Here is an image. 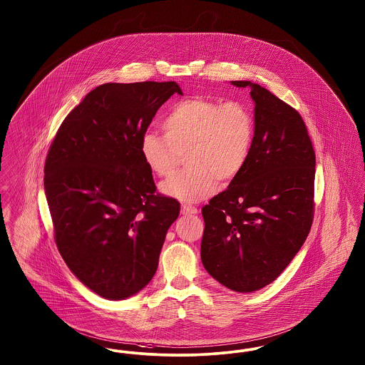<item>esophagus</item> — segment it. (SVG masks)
Returning <instances> with one entry per match:
<instances>
[{
  "instance_id": "obj_1",
  "label": "esophagus",
  "mask_w": 365,
  "mask_h": 365,
  "mask_svg": "<svg viewBox=\"0 0 365 365\" xmlns=\"http://www.w3.org/2000/svg\"><path fill=\"white\" fill-rule=\"evenodd\" d=\"M198 209L192 205H182V215H197Z\"/></svg>"
}]
</instances>
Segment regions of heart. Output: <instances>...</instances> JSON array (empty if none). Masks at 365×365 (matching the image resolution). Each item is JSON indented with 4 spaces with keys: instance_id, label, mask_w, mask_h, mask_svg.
<instances>
[{
    "instance_id": "obj_1",
    "label": "heart",
    "mask_w": 365,
    "mask_h": 365,
    "mask_svg": "<svg viewBox=\"0 0 365 365\" xmlns=\"http://www.w3.org/2000/svg\"><path fill=\"white\" fill-rule=\"evenodd\" d=\"M164 134L146 131L140 153L155 175H170L186 152L185 171L161 183L165 195L183 202L210 197L220 183H230L247 165L255 125L247 106L191 98L175 103L163 120Z\"/></svg>"
}]
</instances>
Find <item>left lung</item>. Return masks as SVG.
<instances>
[{"instance_id": "left-lung-1", "label": "left lung", "mask_w": 365, "mask_h": 365, "mask_svg": "<svg viewBox=\"0 0 365 365\" xmlns=\"http://www.w3.org/2000/svg\"><path fill=\"white\" fill-rule=\"evenodd\" d=\"M255 134L245 170L202 207L201 259L228 289L247 293L273 282L309 234L315 152L289 104L251 81Z\"/></svg>"}]
</instances>
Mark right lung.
Instances as JSON below:
<instances>
[{
  "label": "right lung",
  "mask_w": 365,
  "mask_h": 365,
  "mask_svg": "<svg viewBox=\"0 0 365 365\" xmlns=\"http://www.w3.org/2000/svg\"><path fill=\"white\" fill-rule=\"evenodd\" d=\"M175 81L107 83L63 119L44 164L59 254L87 288L122 300L155 276L179 202L156 192L140 141Z\"/></svg>",
  "instance_id": "right-lung-1"
}]
</instances>
